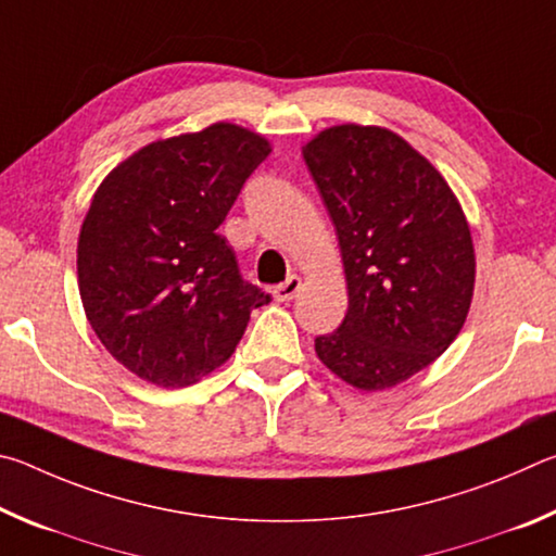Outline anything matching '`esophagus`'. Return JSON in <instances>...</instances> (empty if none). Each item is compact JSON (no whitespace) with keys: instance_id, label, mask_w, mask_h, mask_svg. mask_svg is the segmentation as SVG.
Instances as JSON below:
<instances>
[{"instance_id":"obj_1","label":"esophagus","mask_w":556,"mask_h":556,"mask_svg":"<svg viewBox=\"0 0 556 556\" xmlns=\"http://www.w3.org/2000/svg\"><path fill=\"white\" fill-rule=\"evenodd\" d=\"M301 287H304V281H301V277L291 275V277L285 281V285H277L275 291H271V294H275L277 301H289V299H294V296L299 294Z\"/></svg>"}]
</instances>
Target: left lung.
Returning <instances> with one entry per match:
<instances>
[{"label": "left lung", "instance_id": "1", "mask_svg": "<svg viewBox=\"0 0 556 556\" xmlns=\"http://www.w3.org/2000/svg\"><path fill=\"white\" fill-rule=\"evenodd\" d=\"M338 235L348 312L316 355L363 392L429 368L466 324L470 225L439 168L397 131L333 125L301 147Z\"/></svg>", "mask_w": 556, "mask_h": 556}]
</instances>
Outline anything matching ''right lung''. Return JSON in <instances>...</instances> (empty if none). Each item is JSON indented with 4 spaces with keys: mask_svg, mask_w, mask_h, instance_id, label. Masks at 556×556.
<instances>
[{
    "mask_svg": "<svg viewBox=\"0 0 556 556\" xmlns=\"http://www.w3.org/2000/svg\"><path fill=\"white\" fill-rule=\"evenodd\" d=\"M271 154L232 122L156 139L102 178L78 235V289L92 331L139 380L186 388L228 361L252 308L218 235L240 188Z\"/></svg>",
    "mask_w": 556,
    "mask_h": 556,
    "instance_id": "right-lung-1",
    "label": "right lung"
}]
</instances>
